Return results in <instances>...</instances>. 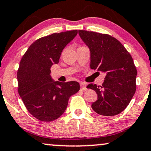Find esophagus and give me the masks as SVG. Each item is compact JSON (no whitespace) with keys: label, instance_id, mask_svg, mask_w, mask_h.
<instances>
[{"label":"esophagus","instance_id":"esophagus-1","mask_svg":"<svg viewBox=\"0 0 151 151\" xmlns=\"http://www.w3.org/2000/svg\"><path fill=\"white\" fill-rule=\"evenodd\" d=\"M81 89L83 90V91H86L87 88L86 86V84L84 83H81Z\"/></svg>","mask_w":151,"mask_h":151}]
</instances>
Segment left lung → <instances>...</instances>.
Returning <instances> with one entry per match:
<instances>
[{
	"instance_id": "obj_1",
	"label": "left lung",
	"mask_w": 151,
	"mask_h": 151,
	"mask_svg": "<svg viewBox=\"0 0 151 151\" xmlns=\"http://www.w3.org/2000/svg\"><path fill=\"white\" fill-rule=\"evenodd\" d=\"M79 35L90 49L91 69L106 74L102 86H87L98 94L91 107L104 116L121 113L136 91L137 72L131 55L117 39L107 34L79 30Z\"/></svg>"
}]
</instances>
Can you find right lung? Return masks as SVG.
<instances>
[{"label":"right lung","mask_w":151,"mask_h":151,"mask_svg":"<svg viewBox=\"0 0 151 151\" xmlns=\"http://www.w3.org/2000/svg\"><path fill=\"white\" fill-rule=\"evenodd\" d=\"M77 35V30H74L40 38L21 60L17 72L19 94L30 114L40 121L58 118L65 111L70 96L79 91L77 81H54L50 70Z\"/></svg>","instance_id":"add662e5"}]
</instances>
